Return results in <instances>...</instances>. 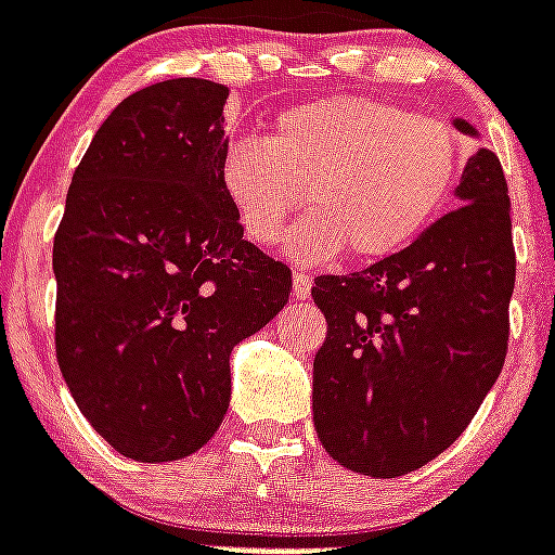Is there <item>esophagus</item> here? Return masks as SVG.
<instances>
[{"instance_id": "obj_1", "label": "esophagus", "mask_w": 555, "mask_h": 555, "mask_svg": "<svg viewBox=\"0 0 555 555\" xmlns=\"http://www.w3.org/2000/svg\"><path fill=\"white\" fill-rule=\"evenodd\" d=\"M293 296L296 299H310V279L305 273H293Z\"/></svg>"}]
</instances>
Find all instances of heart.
Instances as JSON below:
<instances>
[{
  "label": "heart",
  "instance_id": "b5f03b06",
  "mask_svg": "<svg viewBox=\"0 0 555 555\" xmlns=\"http://www.w3.org/2000/svg\"><path fill=\"white\" fill-rule=\"evenodd\" d=\"M465 173V142L448 121L367 96L293 105L268 139H231L219 184L245 233L273 245L308 202L287 254L331 262L345 247L359 262L399 254L441 216Z\"/></svg>",
  "mask_w": 555,
  "mask_h": 555
}]
</instances>
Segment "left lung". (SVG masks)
<instances>
[{
    "mask_svg": "<svg viewBox=\"0 0 555 555\" xmlns=\"http://www.w3.org/2000/svg\"><path fill=\"white\" fill-rule=\"evenodd\" d=\"M462 133H476L456 119ZM462 205L404 250L317 276L327 339L313 359V425L339 465L373 479L418 470L465 434L511 336L516 250L502 162L467 159Z\"/></svg>",
    "mask_w": 555,
    "mask_h": 555,
    "instance_id": "1",
    "label": "left lung"
}]
</instances>
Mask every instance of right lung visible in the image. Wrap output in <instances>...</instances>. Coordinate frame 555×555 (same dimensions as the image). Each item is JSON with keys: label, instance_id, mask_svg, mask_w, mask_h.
<instances>
[{"label": "right lung", "instance_id": "obj_1", "mask_svg": "<svg viewBox=\"0 0 555 555\" xmlns=\"http://www.w3.org/2000/svg\"><path fill=\"white\" fill-rule=\"evenodd\" d=\"M228 93L191 76L119 102L53 236L59 371L93 430L137 462L205 448L231 404V350L293 291L219 184Z\"/></svg>", "mask_w": 555, "mask_h": 555}]
</instances>
